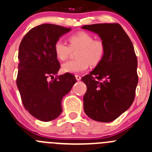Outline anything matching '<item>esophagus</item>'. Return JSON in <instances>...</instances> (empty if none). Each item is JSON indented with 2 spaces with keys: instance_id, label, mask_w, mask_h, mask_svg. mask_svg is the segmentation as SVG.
<instances>
[{
  "instance_id": "esophagus-1",
  "label": "esophagus",
  "mask_w": 152,
  "mask_h": 152,
  "mask_svg": "<svg viewBox=\"0 0 152 152\" xmlns=\"http://www.w3.org/2000/svg\"><path fill=\"white\" fill-rule=\"evenodd\" d=\"M75 78H76V80H80V79H81V77H80V75H75Z\"/></svg>"
}]
</instances>
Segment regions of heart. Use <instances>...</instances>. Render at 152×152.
<instances>
[{"mask_svg":"<svg viewBox=\"0 0 152 152\" xmlns=\"http://www.w3.org/2000/svg\"><path fill=\"white\" fill-rule=\"evenodd\" d=\"M69 46L63 40L58 39L53 45V50L57 58L65 60L71 50H77V60L67 61L62 65L65 73L76 74L84 72L89 65L95 66L100 63L105 53V45L101 40H94L93 37L86 32H79L69 38Z\"/></svg>","mask_w":152,"mask_h":152,"instance_id":"heart-1","label":"heart"}]
</instances>
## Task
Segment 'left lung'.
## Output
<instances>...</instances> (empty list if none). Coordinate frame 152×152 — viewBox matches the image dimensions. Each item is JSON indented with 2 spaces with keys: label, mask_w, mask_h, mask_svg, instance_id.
<instances>
[{
  "label": "left lung",
  "mask_w": 152,
  "mask_h": 152,
  "mask_svg": "<svg viewBox=\"0 0 152 152\" xmlns=\"http://www.w3.org/2000/svg\"><path fill=\"white\" fill-rule=\"evenodd\" d=\"M82 29L99 36L105 53L99 64L81 78L86 85L83 110L98 122L115 120L132 104L138 83L134 45L118 24H95Z\"/></svg>",
  "instance_id": "1"
}]
</instances>
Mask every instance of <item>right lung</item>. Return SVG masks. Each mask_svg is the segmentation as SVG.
<instances>
[{
    "mask_svg": "<svg viewBox=\"0 0 152 152\" xmlns=\"http://www.w3.org/2000/svg\"><path fill=\"white\" fill-rule=\"evenodd\" d=\"M70 30L43 24L29 30L20 43L17 86L24 108L42 122L53 120L60 115L62 99L76 83L70 73L57 76L60 64L53 50L55 42ZM49 77L51 81L48 80Z\"/></svg>",
    "mask_w": 152,
    "mask_h": 152,
    "instance_id": "right-lung-1",
    "label": "right lung"
}]
</instances>
